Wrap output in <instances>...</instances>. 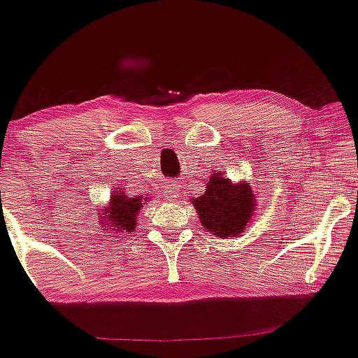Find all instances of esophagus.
Here are the masks:
<instances>
[{
  "mask_svg": "<svg viewBox=\"0 0 358 358\" xmlns=\"http://www.w3.org/2000/svg\"><path fill=\"white\" fill-rule=\"evenodd\" d=\"M163 195H165L166 200H176L180 196V188L175 183H166L165 188H163Z\"/></svg>",
  "mask_w": 358,
  "mask_h": 358,
  "instance_id": "obj_1",
  "label": "esophagus"
}]
</instances>
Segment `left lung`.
<instances>
[{"label": "left lung", "instance_id": "1", "mask_svg": "<svg viewBox=\"0 0 358 358\" xmlns=\"http://www.w3.org/2000/svg\"><path fill=\"white\" fill-rule=\"evenodd\" d=\"M192 203L201 227L220 238L243 234L257 213V196L252 185L243 180L234 183L223 171L212 173L203 195L192 196Z\"/></svg>", "mask_w": 358, "mask_h": 358}]
</instances>
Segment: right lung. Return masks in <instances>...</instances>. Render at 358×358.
I'll use <instances>...</instances> for the list:
<instances>
[{"mask_svg": "<svg viewBox=\"0 0 358 358\" xmlns=\"http://www.w3.org/2000/svg\"><path fill=\"white\" fill-rule=\"evenodd\" d=\"M148 196H128L124 195L122 188H116L110 195V201L106 206L98 208L100 215V225L101 230H110V234H130L136 228L138 213H140L141 206L148 201ZM108 234V231H106Z\"/></svg>", "mask_w": 358, "mask_h": 358, "instance_id": "right-lung-1", "label": "right lung"}]
</instances>
